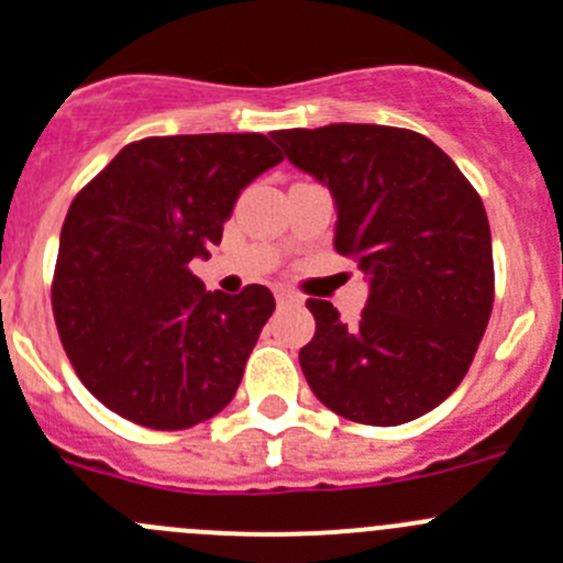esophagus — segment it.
I'll use <instances>...</instances> for the list:
<instances>
[{"label":"esophagus","mask_w":563,"mask_h":563,"mask_svg":"<svg viewBox=\"0 0 563 563\" xmlns=\"http://www.w3.org/2000/svg\"><path fill=\"white\" fill-rule=\"evenodd\" d=\"M275 297H277V306H299V302H302V297L294 294L291 288H275Z\"/></svg>","instance_id":"esophagus-1"}]
</instances>
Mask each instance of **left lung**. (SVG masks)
Instances as JSON below:
<instances>
[{"mask_svg": "<svg viewBox=\"0 0 563 563\" xmlns=\"http://www.w3.org/2000/svg\"><path fill=\"white\" fill-rule=\"evenodd\" d=\"M288 161L330 188L333 246L369 275L344 324L308 299L317 333L299 366L319 402L375 428L433 411L470 372L492 306L495 261L481 194L424 135L383 124L275 130Z\"/></svg>", "mask_w": 563, "mask_h": 563, "instance_id": "1", "label": "left lung"}]
</instances>
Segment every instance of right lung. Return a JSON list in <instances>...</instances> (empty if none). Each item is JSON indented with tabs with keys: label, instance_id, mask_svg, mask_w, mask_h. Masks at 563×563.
Here are the masks:
<instances>
[{
	"label": "right lung",
	"instance_id": "obj_1",
	"mask_svg": "<svg viewBox=\"0 0 563 563\" xmlns=\"http://www.w3.org/2000/svg\"><path fill=\"white\" fill-rule=\"evenodd\" d=\"M283 161L261 133L152 135L124 146L66 213L52 311L82 386L119 417L183 430L235 397L275 297L205 291L241 188Z\"/></svg>",
	"mask_w": 563,
	"mask_h": 563
}]
</instances>
